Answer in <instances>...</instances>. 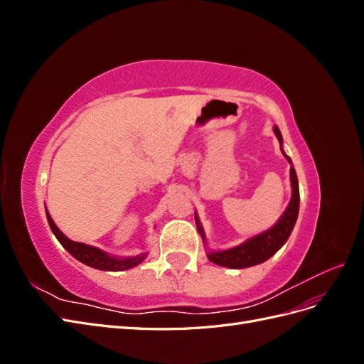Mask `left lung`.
<instances>
[{"instance_id":"8db88e82","label":"left lung","mask_w":364,"mask_h":364,"mask_svg":"<svg viewBox=\"0 0 364 364\" xmlns=\"http://www.w3.org/2000/svg\"><path fill=\"white\" fill-rule=\"evenodd\" d=\"M273 130L279 139V144H282V136H281L279 129L274 127ZM284 156L287 158L289 162L291 164L290 158L285 155V153ZM290 179H291V190H293L291 200L277 225L270 228L269 230H266V232L247 240L245 245L228 249L223 252H209L208 259L217 264V266H223L229 269H246V267L257 266L259 262L267 261L272 255H274V253L282 247L285 241L289 240L297 220V214H299V185H297V176L293 167L290 168ZM196 223L202 238L205 240L200 223L197 222V220Z\"/></svg>"}]
</instances>
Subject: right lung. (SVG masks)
<instances>
[{
	"label": "right lung",
	"instance_id": "add662e5",
	"mask_svg": "<svg viewBox=\"0 0 364 364\" xmlns=\"http://www.w3.org/2000/svg\"><path fill=\"white\" fill-rule=\"evenodd\" d=\"M47 220H48V225L53 230V234L56 235V238L59 240V243L67 249L71 255L79 259L80 262L86 264V266L98 269V270H107V272H119V270H127L138 266V264L146 258V253L144 255H138V257H132V258H124V259H119V258H112L111 255H107L106 252L92 247V246H86L83 243H77V241H71L70 238L65 237L59 228L54 225L53 218L50 217V214L47 213Z\"/></svg>",
	"mask_w": 364,
	"mask_h": 364
}]
</instances>
